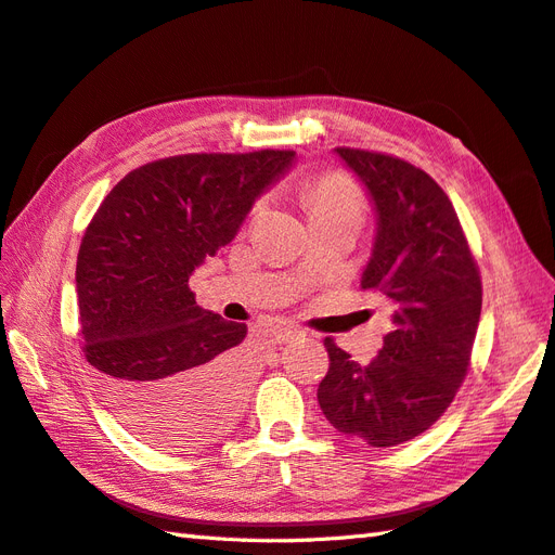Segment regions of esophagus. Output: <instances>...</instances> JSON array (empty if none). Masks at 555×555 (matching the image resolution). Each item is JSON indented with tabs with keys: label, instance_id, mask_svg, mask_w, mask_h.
I'll list each match as a JSON object with an SVG mask.
<instances>
[{
	"label": "esophagus",
	"instance_id": "obj_1",
	"mask_svg": "<svg viewBox=\"0 0 555 555\" xmlns=\"http://www.w3.org/2000/svg\"><path fill=\"white\" fill-rule=\"evenodd\" d=\"M302 331L295 328V325H286V323H276L272 328V337L276 339V343H291V339L300 337Z\"/></svg>",
	"mask_w": 555,
	"mask_h": 555
}]
</instances>
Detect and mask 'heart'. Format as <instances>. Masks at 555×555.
<instances>
[{"label": "heart", "instance_id": "heart-1", "mask_svg": "<svg viewBox=\"0 0 555 555\" xmlns=\"http://www.w3.org/2000/svg\"><path fill=\"white\" fill-rule=\"evenodd\" d=\"M302 196L311 218L343 208H361L363 204L357 184L345 173H328L314 182H307Z\"/></svg>", "mask_w": 555, "mask_h": 555}]
</instances>
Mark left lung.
I'll return each mask as SVG.
<instances>
[{
	"mask_svg": "<svg viewBox=\"0 0 555 555\" xmlns=\"http://www.w3.org/2000/svg\"><path fill=\"white\" fill-rule=\"evenodd\" d=\"M335 154L375 208L361 288L387 297L391 331L365 365L325 337L331 365L317 396L337 431L391 448L429 429L464 382L480 321V274L457 212L431 176L389 154Z\"/></svg>",
	"mask_w": 555,
	"mask_h": 555,
	"instance_id": "left-lung-1",
	"label": "left lung"
}]
</instances>
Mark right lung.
I'll return each mask as SVG.
<instances>
[{
  "label": "right lung",
  "instance_id": "1",
  "mask_svg": "<svg viewBox=\"0 0 555 555\" xmlns=\"http://www.w3.org/2000/svg\"><path fill=\"white\" fill-rule=\"evenodd\" d=\"M293 162L291 150L168 156L95 210L77 255L81 343L103 403L135 436L188 448L236 422L248 328L198 307L190 276Z\"/></svg>",
  "mask_w": 555,
  "mask_h": 555
}]
</instances>
